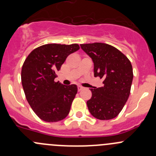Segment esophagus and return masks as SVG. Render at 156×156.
<instances>
[{"mask_svg": "<svg viewBox=\"0 0 156 156\" xmlns=\"http://www.w3.org/2000/svg\"><path fill=\"white\" fill-rule=\"evenodd\" d=\"M82 89H83V87H81V86H80V85L78 86V91H81Z\"/></svg>", "mask_w": 156, "mask_h": 156, "instance_id": "1", "label": "esophagus"}]
</instances>
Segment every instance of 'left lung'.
Returning a JSON list of instances; mask_svg holds the SVG:
<instances>
[{
  "mask_svg": "<svg viewBox=\"0 0 156 156\" xmlns=\"http://www.w3.org/2000/svg\"><path fill=\"white\" fill-rule=\"evenodd\" d=\"M81 48L94 62V77L103 79V87L90 89L88 109L100 120L114 119L130 95L133 77L131 63L120 50L107 44H84Z\"/></svg>",
  "mask_w": 156,
  "mask_h": 156,
  "instance_id": "1",
  "label": "left lung"
}]
</instances>
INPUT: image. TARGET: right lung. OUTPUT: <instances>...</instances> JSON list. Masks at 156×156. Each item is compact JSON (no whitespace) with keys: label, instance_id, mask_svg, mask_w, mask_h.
<instances>
[{"label":"right lung","instance_id":"right-lung-1","mask_svg":"<svg viewBox=\"0 0 156 156\" xmlns=\"http://www.w3.org/2000/svg\"><path fill=\"white\" fill-rule=\"evenodd\" d=\"M79 48L77 44L42 45L33 50L23 63L21 79L26 100L44 122H59L69 115L78 87L54 79L67 56Z\"/></svg>","mask_w":156,"mask_h":156}]
</instances>
